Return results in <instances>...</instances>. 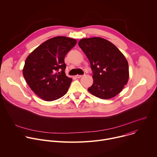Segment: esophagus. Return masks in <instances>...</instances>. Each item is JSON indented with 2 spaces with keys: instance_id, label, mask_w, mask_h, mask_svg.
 <instances>
[{
  "instance_id": "esophagus-1",
  "label": "esophagus",
  "mask_w": 157,
  "mask_h": 157,
  "mask_svg": "<svg viewBox=\"0 0 157 157\" xmlns=\"http://www.w3.org/2000/svg\"><path fill=\"white\" fill-rule=\"evenodd\" d=\"M82 76V75H76V77L78 78H81Z\"/></svg>"
}]
</instances>
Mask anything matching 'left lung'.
Segmentation results:
<instances>
[{
  "label": "left lung",
  "mask_w": 157,
  "mask_h": 157,
  "mask_svg": "<svg viewBox=\"0 0 157 157\" xmlns=\"http://www.w3.org/2000/svg\"><path fill=\"white\" fill-rule=\"evenodd\" d=\"M78 45L90 62L93 74L89 93L102 99L120 93L129 77L128 62L120 50L100 37L81 39Z\"/></svg>",
  "instance_id": "1"
}]
</instances>
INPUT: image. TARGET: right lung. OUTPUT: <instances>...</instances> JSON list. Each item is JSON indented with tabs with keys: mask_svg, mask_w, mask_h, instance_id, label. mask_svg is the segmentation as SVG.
Returning <instances> with one entry per match:
<instances>
[{
	"mask_svg": "<svg viewBox=\"0 0 157 157\" xmlns=\"http://www.w3.org/2000/svg\"><path fill=\"white\" fill-rule=\"evenodd\" d=\"M76 43L71 38L53 37L27 58L23 75L32 90L42 99L53 101L68 91L72 79L66 76L64 58Z\"/></svg>",
	"mask_w": 157,
	"mask_h": 157,
	"instance_id": "add662e5",
	"label": "right lung"
}]
</instances>
